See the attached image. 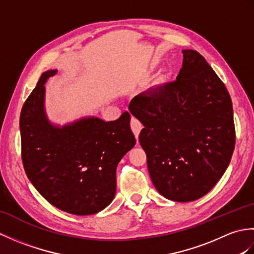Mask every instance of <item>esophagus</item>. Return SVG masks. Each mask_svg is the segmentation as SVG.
Returning <instances> with one entry per match:
<instances>
[{
    "label": "esophagus",
    "mask_w": 254,
    "mask_h": 254,
    "mask_svg": "<svg viewBox=\"0 0 254 254\" xmlns=\"http://www.w3.org/2000/svg\"><path fill=\"white\" fill-rule=\"evenodd\" d=\"M142 127H143L142 123L139 122L136 118L132 117V119H131V128H132L134 135H135L136 138H138L139 132H141V130H142Z\"/></svg>",
    "instance_id": "34e87169"
}]
</instances>
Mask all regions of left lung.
Wrapping results in <instances>:
<instances>
[{
    "mask_svg": "<svg viewBox=\"0 0 254 254\" xmlns=\"http://www.w3.org/2000/svg\"><path fill=\"white\" fill-rule=\"evenodd\" d=\"M182 53L176 80L134 97L131 112L144 126L139 143L156 190L171 201L191 202L224 175L236 134L224 83L198 52Z\"/></svg>",
    "mask_w": 254,
    "mask_h": 254,
    "instance_id": "8db88e82",
    "label": "left lung"
}]
</instances>
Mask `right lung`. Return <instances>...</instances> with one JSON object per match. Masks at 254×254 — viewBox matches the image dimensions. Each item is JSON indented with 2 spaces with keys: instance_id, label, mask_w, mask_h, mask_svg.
<instances>
[{
  "instance_id": "right-lung-1",
  "label": "right lung",
  "mask_w": 254,
  "mask_h": 254,
  "mask_svg": "<svg viewBox=\"0 0 254 254\" xmlns=\"http://www.w3.org/2000/svg\"><path fill=\"white\" fill-rule=\"evenodd\" d=\"M58 69L42 73L20 112L21 159L37 191L57 208L91 215L116 195L119 161L136 141L128 112L116 121L83 117L64 126L47 116L45 84Z\"/></svg>"
}]
</instances>
